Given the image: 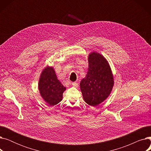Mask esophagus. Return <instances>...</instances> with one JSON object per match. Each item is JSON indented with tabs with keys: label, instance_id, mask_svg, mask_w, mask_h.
Wrapping results in <instances>:
<instances>
[{
	"label": "esophagus",
	"instance_id": "34e87169",
	"mask_svg": "<svg viewBox=\"0 0 151 151\" xmlns=\"http://www.w3.org/2000/svg\"><path fill=\"white\" fill-rule=\"evenodd\" d=\"M71 85H72L73 87H75V88H77V87H78V84L76 82H73L71 83Z\"/></svg>",
	"mask_w": 151,
	"mask_h": 151
}]
</instances>
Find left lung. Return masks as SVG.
<instances>
[{
    "instance_id": "1",
    "label": "left lung",
    "mask_w": 151,
    "mask_h": 151,
    "mask_svg": "<svg viewBox=\"0 0 151 151\" xmlns=\"http://www.w3.org/2000/svg\"><path fill=\"white\" fill-rule=\"evenodd\" d=\"M88 61V73L80 83V89L84 101L88 105L96 106L109 96L114 85V79L109 63L102 55L91 52Z\"/></svg>"
}]
</instances>
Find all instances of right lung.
I'll list each match as a JSON object with an SVG mask.
<instances>
[{
    "instance_id": "obj_1",
    "label": "right lung",
    "mask_w": 151,
    "mask_h": 151,
    "mask_svg": "<svg viewBox=\"0 0 151 151\" xmlns=\"http://www.w3.org/2000/svg\"><path fill=\"white\" fill-rule=\"evenodd\" d=\"M41 96L51 106L57 105L62 99L65 87L58 80L52 67H47L42 72L38 83Z\"/></svg>"
}]
</instances>
